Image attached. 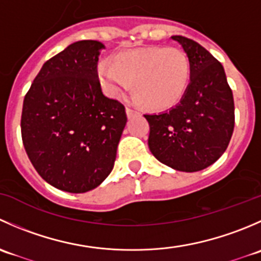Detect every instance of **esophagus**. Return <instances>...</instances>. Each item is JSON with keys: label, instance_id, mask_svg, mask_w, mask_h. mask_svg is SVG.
<instances>
[{"label": "esophagus", "instance_id": "1", "mask_svg": "<svg viewBox=\"0 0 261 261\" xmlns=\"http://www.w3.org/2000/svg\"><path fill=\"white\" fill-rule=\"evenodd\" d=\"M126 115H127L128 118H131L134 115H136V111L135 110L130 109V107H126Z\"/></svg>", "mask_w": 261, "mask_h": 261}]
</instances>
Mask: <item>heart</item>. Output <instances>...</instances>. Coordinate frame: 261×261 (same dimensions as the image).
<instances>
[{"label": "heart", "mask_w": 261, "mask_h": 261, "mask_svg": "<svg viewBox=\"0 0 261 261\" xmlns=\"http://www.w3.org/2000/svg\"><path fill=\"white\" fill-rule=\"evenodd\" d=\"M97 75L105 93L120 99L133 86L135 101L150 109H168L184 96L191 80L186 53L174 46H151L121 53L115 63L102 60Z\"/></svg>", "instance_id": "b5f03b06"}]
</instances>
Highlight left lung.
I'll list each match as a JSON object with an SVG mask.
<instances>
[{"instance_id": "obj_1", "label": "left lung", "mask_w": 261, "mask_h": 261, "mask_svg": "<svg viewBox=\"0 0 261 261\" xmlns=\"http://www.w3.org/2000/svg\"><path fill=\"white\" fill-rule=\"evenodd\" d=\"M191 64V81L180 101L160 114L144 115L150 125L147 145L163 164L198 172L227 149L235 126L233 96L222 64L196 41L175 35Z\"/></svg>"}]
</instances>
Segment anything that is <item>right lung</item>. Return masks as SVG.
Segmentation results:
<instances>
[{
  "mask_svg": "<svg viewBox=\"0 0 261 261\" xmlns=\"http://www.w3.org/2000/svg\"><path fill=\"white\" fill-rule=\"evenodd\" d=\"M105 45L70 44L44 63L23 99L21 136L31 164L50 186L84 193L114 168L125 107L102 93L97 62Z\"/></svg>",
  "mask_w": 261,
  "mask_h": 261,
  "instance_id": "right-lung-1",
  "label": "right lung"
}]
</instances>
